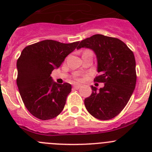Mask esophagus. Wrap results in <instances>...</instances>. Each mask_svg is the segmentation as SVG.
Masks as SVG:
<instances>
[{
    "mask_svg": "<svg viewBox=\"0 0 152 152\" xmlns=\"http://www.w3.org/2000/svg\"><path fill=\"white\" fill-rule=\"evenodd\" d=\"M73 88H75V89H79V88H80V85H79V84H75Z\"/></svg>",
    "mask_w": 152,
    "mask_h": 152,
    "instance_id": "obj_1",
    "label": "esophagus"
}]
</instances>
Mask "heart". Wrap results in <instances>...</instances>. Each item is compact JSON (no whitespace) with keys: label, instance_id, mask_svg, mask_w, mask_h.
I'll return each mask as SVG.
<instances>
[{"label":"heart","instance_id":"1","mask_svg":"<svg viewBox=\"0 0 152 152\" xmlns=\"http://www.w3.org/2000/svg\"><path fill=\"white\" fill-rule=\"evenodd\" d=\"M77 80H78V78H77Z\"/></svg>","mask_w":152,"mask_h":152}]
</instances>
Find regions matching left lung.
Wrapping results in <instances>:
<instances>
[{
  "mask_svg": "<svg viewBox=\"0 0 152 152\" xmlns=\"http://www.w3.org/2000/svg\"><path fill=\"white\" fill-rule=\"evenodd\" d=\"M88 48L95 52L99 75L95 82L104 87L84 100L87 110L94 117L108 120L121 113L131 97L136 84L135 59L133 52L120 39L96 34L82 40L77 49Z\"/></svg>",
  "mask_w": 152,
  "mask_h": 152,
  "instance_id": "obj_1",
  "label": "left lung"
}]
</instances>
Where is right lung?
Returning a JSON list of instances; mask_svg holds the SVG:
<instances>
[{
    "label": "right lung",
    "instance_id": "obj_1",
    "mask_svg": "<svg viewBox=\"0 0 152 152\" xmlns=\"http://www.w3.org/2000/svg\"><path fill=\"white\" fill-rule=\"evenodd\" d=\"M78 43L47 39L27 45L21 52L17 62V84L24 105L35 117L48 120L63 110L72 85L56 84L50 75Z\"/></svg>",
    "mask_w": 152,
    "mask_h": 152
}]
</instances>
